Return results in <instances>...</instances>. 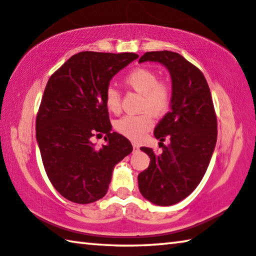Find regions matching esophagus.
<instances>
[{"label": "esophagus", "instance_id": "34e87169", "mask_svg": "<svg viewBox=\"0 0 256 256\" xmlns=\"http://www.w3.org/2000/svg\"><path fill=\"white\" fill-rule=\"evenodd\" d=\"M140 150V146L136 144H133V151L134 152H136V151Z\"/></svg>", "mask_w": 256, "mask_h": 256}]
</instances>
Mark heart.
I'll use <instances>...</instances> for the list:
<instances>
[{
  "mask_svg": "<svg viewBox=\"0 0 256 256\" xmlns=\"http://www.w3.org/2000/svg\"><path fill=\"white\" fill-rule=\"evenodd\" d=\"M125 84L142 96L140 108L146 110L138 114L125 115L116 120V131L132 140H140L152 128L154 115H162L170 106L172 86L170 82L158 80L157 72L146 68H138L128 73ZM107 110L118 114L120 110V94L118 89L110 86L105 94Z\"/></svg>",
  "mask_w": 256,
  "mask_h": 256,
  "instance_id": "heart-1",
  "label": "heart"
}]
</instances>
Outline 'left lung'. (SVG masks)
<instances>
[{
  "mask_svg": "<svg viewBox=\"0 0 256 256\" xmlns=\"http://www.w3.org/2000/svg\"><path fill=\"white\" fill-rule=\"evenodd\" d=\"M157 62L172 79L170 110L154 128L162 152L142 146L150 164L138 176L142 196L156 206H172L200 184L216 142V118L203 73L178 53L146 52L138 63ZM168 138L170 144L162 142Z\"/></svg>",
  "mask_w": 256,
  "mask_h": 256,
  "instance_id": "1",
  "label": "left lung"
}]
</instances>
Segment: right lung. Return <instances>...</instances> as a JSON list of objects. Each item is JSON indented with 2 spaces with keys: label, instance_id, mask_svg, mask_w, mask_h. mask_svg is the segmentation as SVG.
Wrapping results in <instances>:
<instances>
[{
  "label": "right lung",
  "instance_id": "add662e5",
  "mask_svg": "<svg viewBox=\"0 0 256 256\" xmlns=\"http://www.w3.org/2000/svg\"><path fill=\"white\" fill-rule=\"evenodd\" d=\"M138 58L134 53L81 52L50 78L36 118V138L46 174L66 200L88 204L106 196L116 164L132 152L112 132L105 94L112 76ZM105 132L96 148L91 138Z\"/></svg>",
  "mask_w": 256,
  "mask_h": 256
}]
</instances>
